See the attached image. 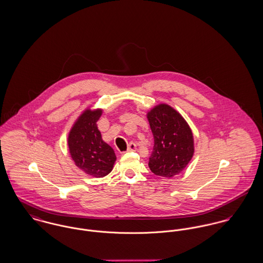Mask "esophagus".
Here are the masks:
<instances>
[{
  "instance_id": "esophagus-1",
  "label": "esophagus",
  "mask_w": 263,
  "mask_h": 263,
  "mask_svg": "<svg viewBox=\"0 0 263 263\" xmlns=\"http://www.w3.org/2000/svg\"><path fill=\"white\" fill-rule=\"evenodd\" d=\"M136 149H137V146H136V144H135V143L130 142V143L128 144V148H127V151H128V152L136 151Z\"/></svg>"
}]
</instances>
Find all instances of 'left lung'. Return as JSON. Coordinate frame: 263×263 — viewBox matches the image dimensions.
<instances>
[{"mask_svg":"<svg viewBox=\"0 0 263 263\" xmlns=\"http://www.w3.org/2000/svg\"><path fill=\"white\" fill-rule=\"evenodd\" d=\"M147 118L154 137L149 168L155 175L171 178L192 159V131L181 115L167 104L155 106L148 112Z\"/></svg>","mask_w":263,"mask_h":263,"instance_id":"8db88e82","label":"left lung"}]
</instances>
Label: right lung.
<instances>
[{
	"label": "right lung",
	"mask_w": 263,
	"mask_h": 263,
	"mask_svg": "<svg viewBox=\"0 0 263 263\" xmlns=\"http://www.w3.org/2000/svg\"><path fill=\"white\" fill-rule=\"evenodd\" d=\"M101 115L100 109L85 110L73 125L68 137L69 151L76 166L96 178L109 174L116 161L113 148L102 140L96 124Z\"/></svg>",
	"instance_id": "add662e5"
}]
</instances>
